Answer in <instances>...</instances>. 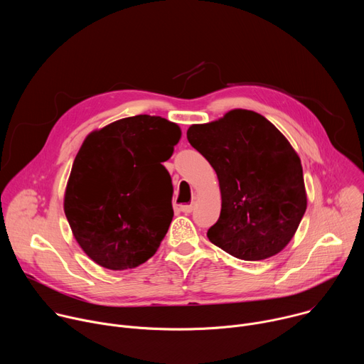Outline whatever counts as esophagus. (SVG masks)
<instances>
[{"label": "esophagus", "instance_id": "1", "mask_svg": "<svg viewBox=\"0 0 364 364\" xmlns=\"http://www.w3.org/2000/svg\"><path fill=\"white\" fill-rule=\"evenodd\" d=\"M194 209L193 204H184V205H180V210L184 213V215H190Z\"/></svg>", "mask_w": 364, "mask_h": 364}]
</instances>
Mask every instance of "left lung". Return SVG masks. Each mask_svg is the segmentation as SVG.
<instances>
[{
    "mask_svg": "<svg viewBox=\"0 0 364 364\" xmlns=\"http://www.w3.org/2000/svg\"><path fill=\"white\" fill-rule=\"evenodd\" d=\"M187 139L219 178L222 210L207 230L209 240L243 261L279 253L306 210L301 160L288 139L246 109L191 125Z\"/></svg>",
    "mask_w": 364,
    "mask_h": 364,
    "instance_id": "left-lung-1",
    "label": "left lung"
}]
</instances>
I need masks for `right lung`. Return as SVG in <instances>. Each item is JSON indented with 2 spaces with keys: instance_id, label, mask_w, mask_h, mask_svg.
Returning a JSON list of instances; mask_svg holds the SVG:
<instances>
[{
  "instance_id": "right-lung-1",
  "label": "right lung",
  "mask_w": 364,
  "mask_h": 364,
  "mask_svg": "<svg viewBox=\"0 0 364 364\" xmlns=\"http://www.w3.org/2000/svg\"><path fill=\"white\" fill-rule=\"evenodd\" d=\"M180 136L174 122L136 115L85 138L66 186L65 215L97 265L132 269L160 247L174 216L171 177L163 163Z\"/></svg>"
}]
</instances>
